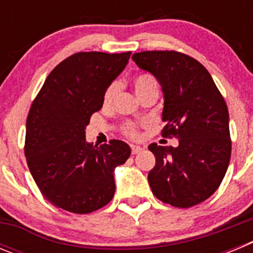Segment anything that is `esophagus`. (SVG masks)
Returning a JSON list of instances; mask_svg holds the SVG:
<instances>
[{
	"label": "esophagus",
	"instance_id": "esophagus-1",
	"mask_svg": "<svg viewBox=\"0 0 253 253\" xmlns=\"http://www.w3.org/2000/svg\"><path fill=\"white\" fill-rule=\"evenodd\" d=\"M130 149H131V154H137V153H139L143 148L139 146H131Z\"/></svg>",
	"mask_w": 253,
	"mask_h": 253
}]
</instances>
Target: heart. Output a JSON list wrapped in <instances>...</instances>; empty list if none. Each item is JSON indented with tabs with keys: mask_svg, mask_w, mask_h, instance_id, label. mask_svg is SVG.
Here are the masks:
<instances>
[{
	"mask_svg": "<svg viewBox=\"0 0 253 253\" xmlns=\"http://www.w3.org/2000/svg\"><path fill=\"white\" fill-rule=\"evenodd\" d=\"M133 86L134 91L139 99L144 97L146 95H149V93H158V90H160L157 80L151 73H139V75L135 76L133 78ZM118 91H119L118 82H113L111 84H109L104 92V97H102L104 105H110L113 100L115 99ZM123 133L129 138H138V129L134 124H129V123L125 124L123 126Z\"/></svg>",
	"mask_w": 253,
	"mask_h": 253,
	"instance_id": "b5f03b06",
	"label": "heart"
}]
</instances>
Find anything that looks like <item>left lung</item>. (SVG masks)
<instances>
[{
  "label": "left lung",
  "mask_w": 253,
  "mask_h": 253,
  "mask_svg": "<svg viewBox=\"0 0 253 253\" xmlns=\"http://www.w3.org/2000/svg\"><path fill=\"white\" fill-rule=\"evenodd\" d=\"M131 59L162 86V135L178 139L177 147L149 144L152 193L176 208L200 204L215 193L231 160L227 104L207 68L184 53L140 51Z\"/></svg>",
  "instance_id": "left-lung-1"
}]
</instances>
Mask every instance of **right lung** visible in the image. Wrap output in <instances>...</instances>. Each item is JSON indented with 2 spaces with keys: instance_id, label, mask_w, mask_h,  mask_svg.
<instances>
[{
  "instance_id": "add662e5",
  "label": "right lung",
  "mask_w": 253,
  "mask_h": 253,
  "mask_svg": "<svg viewBox=\"0 0 253 253\" xmlns=\"http://www.w3.org/2000/svg\"><path fill=\"white\" fill-rule=\"evenodd\" d=\"M129 57L130 51L76 53L49 73L31 104L26 162L42 194L60 209L87 214L113 199L114 169L128 160L130 147L116 139L92 146L84 129Z\"/></svg>"
}]
</instances>
